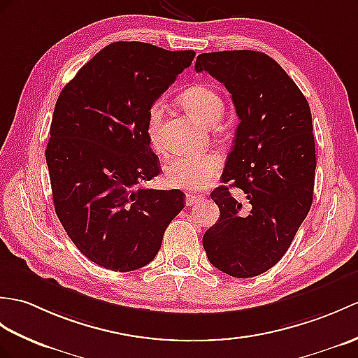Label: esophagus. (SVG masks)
<instances>
[{
    "label": "esophagus",
    "mask_w": 358,
    "mask_h": 358,
    "mask_svg": "<svg viewBox=\"0 0 358 358\" xmlns=\"http://www.w3.org/2000/svg\"><path fill=\"white\" fill-rule=\"evenodd\" d=\"M203 196L201 195H194V194H187L186 195V206H194L198 201H201Z\"/></svg>",
    "instance_id": "esophagus-1"
}]
</instances>
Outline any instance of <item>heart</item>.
Segmentation results:
<instances>
[{
  "mask_svg": "<svg viewBox=\"0 0 358 358\" xmlns=\"http://www.w3.org/2000/svg\"><path fill=\"white\" fill-rule=\"evenodd\" d=\"M182 108L206 127L217 123L224 111L222 97L209 85H194L185 90L180 96ZM164 106L162 101H155L148 110L146 134L149 143L155 151L162 152L160 124ZM222 168V159L218 152H203L195 155H182L173 159L164 169V180L168 186L181 190H201L217 178Z\"/></svg>",
  "mask_w": 358,
  "mask_h": 358,
  "instance_id": "b5f03b06",
  "label": "heart"
}]
</instances>
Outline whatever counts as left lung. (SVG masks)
I'll return each mask as SVG.
<instances>
[{
	"instance_id": "8db88e82",
	"label": "left lung",
	"mask_w": 358,
	"mask_h": 358,
	"mask_svg": "<svg viewBox=\"0 0 358 358\" xmlns=\"http://www.w3.org/2000/svg\"><path fill=\"white\" fill-rule=\"evenodd\" d=\"M196 73H209L231 94L239 124L222 182L210 194L220 220L206 231L210 264L234 278H253L276 265L292 245L313 203L315 146L310 105L268 55L253 50L203 53Z\"/></svg>"
}]
</instances>
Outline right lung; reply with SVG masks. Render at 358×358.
Here are the masks:
<instances>
[{
	"label": "right lung",
	"instance_id": "add662e5",
	"mask_svg": "<svg viewBox=\"0 0 358 358\" xmlns=\"http://www.w3.org/2000/svg\"><path fill=\"white\" fill-rule=\"evenodd\" d=\"M194 57V50L114 43L57 97L45 149L55 210L80 253L103 268L123 273L151 262L186 204L177 189L143 187L160 173L146 117Z\"/></svg>",
	"mask_w": 358,
	"mask_h": 358
}]
</instances>
